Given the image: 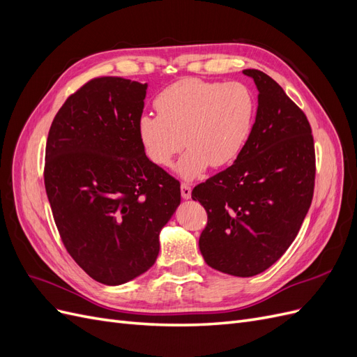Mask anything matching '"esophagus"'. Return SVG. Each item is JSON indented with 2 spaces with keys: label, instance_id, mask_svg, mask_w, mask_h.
Instances as JSON below:
<instances>
[{
  "label": "esophagus",
  "instance_id": "1",
  "mask_svg": "<svg viewBox=\"0 0 357 357\" xmlns=\"http://www.w3.org/2000/svg\"><path fill=\"white\" fill-rule=\"evenodd\" d=\"M181 197L185 199H189L190 195H192V188L189 185H186V183H181Z\"/></svg>",
  "mask_w": 357,
  "mask_h": 357
}]
</instances>
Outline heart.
<instances>
[{"mask_svg":"<svg viewBox=\"0 0 357 357\" xmlns=\"http://www.w3.org/2000/svg\"><path fill=\"white\" fill-rule=\"evenodd\" d=\"M155 109L158 116L143 114L137 123L146 156L169 167L185 144L188 152L176 169L181 178L193 180L210 165L228 167L240 156L253 131L257 102L241 82L185 79L162 91Z\"/></svg>","mask_w":357,"mask_h":357,"instance_id":"b5f03b06","label":"heart"}]
</instances>
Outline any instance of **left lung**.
<instances>
[{"label":"left lung","instance_id":"left-lung-1","mask_svg":"<svg viewBox=\"0 0 357 357\" xmlns=\"http://www.w3.org/2000/svg\"><path fill=\"white\" fill-rule=\"evenodd\" d=\"M255 80L256 121L234 164L192 190L207 211L199 250L208 266L253 277L275 264L294 243L314 193L316 153L307 116L275 80Z\"/></svg>","mask_w":357,"mask_h":357}]
</instances>
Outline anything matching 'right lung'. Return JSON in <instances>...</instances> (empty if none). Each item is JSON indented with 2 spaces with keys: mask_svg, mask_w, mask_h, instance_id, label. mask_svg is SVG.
I'll use <instances>...</instances> for the list:
<instances>
[{
  "mask_svg": "<svg viewBox=\"0 0 357 357\" xmlns=\"http://www.w3.org/2000/svg\"><path fill=\"white\" fill-rule=\"evenodd\" d=\"M147 84L96 77L53 119L45 164L50 208L67 252L107 286L146 273L159 232L180 204V183L139 143Z\"/></svg>",
  "mask_w": 357,
  "mask_h": 357,
  "instance_id": "1",
  "label": "right lung"
}]
</instances>
